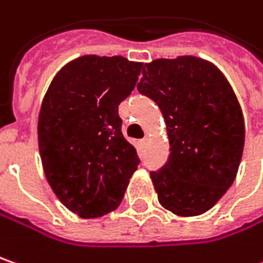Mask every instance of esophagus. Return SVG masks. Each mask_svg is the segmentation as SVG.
<instances>
[{"instance_id": "esophagus-1", "label": "esophagus", "mask_w": 263, "mask_h": 263, "mask_svg": "<svg viewBox=\"0 0 263 263\" xmlns=\"http://www.w3.org/2000/svg\"><path fill=\"white\" fill-rule=\"evenodd\" d=\"M146 143H148V138H143L140 140V145H142V146H145Z\"/></svg>"}]
</instances>
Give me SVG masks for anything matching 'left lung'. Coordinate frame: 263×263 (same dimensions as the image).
<instances>
[{"mask_svg":"<svg viewBox=\"0 0 263 263\" xmlns=\"http://www.w3.org/2000/svg\"><path fill=\"white\" fill-rule=\"evenodd\" d=\"M138 84L163 114L170 155L151 179L160 204L198 216L234 182L244 148V118L230 83L215 65L192 56L146 63Z\"/></svg>","mask_w":263,"mask_h":263,"instance_id":"obj_1","label":"left lung"}]
</instances>
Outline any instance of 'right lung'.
<instances>
[{
  "mask_svg": "<svg viewBox=\"0 0 263 263\" xmlns=\"http://www.w3.org/2000/svg\"><path fill=\"white\" fill-rule=\"evenodd\" d=\"M142 63L83 56L53 78L38 117V146L53 192L84 219L115 210L138 168L123 136L118 105L136 86Z\"/></svg>",
  "mask_w": 263,
  "mask_h": 263,
  "instance_id": "add662e5",
  "label": "right lung"
}]
</instances>
